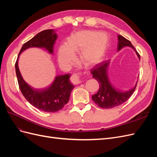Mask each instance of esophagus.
I'll use <instances>...</instances> for the list:
<instances>
[{
	"instance_id": "obj_1",
	"label": "esophagus",
	"mask_w": 157,
	"mask_h": 157,
	"mask_svg": "<svg viewBox=\"0 0 157 157\" xmlns=\"http://www.w3.org/2000/svg\"><path fill=\"white\" fill-rule=\"evenodd\" d=\"M71 80L73 84H77L80 82V75L78 74H73L71 77Z\"/></svg>"
}]
</instances>
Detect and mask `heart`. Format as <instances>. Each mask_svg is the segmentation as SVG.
Returning a JSON list of instances; mask_svg holds the SVG:
<instances>
[{
	"label": "heart",
	"instance_id": "1",
	"mask_svg": "<svg viewBox=\"0 0 157 157\" xmlns=\"http://www.w3.org/2000/svg\"><path fill=\"white\" fill-rule=\"evenodd\" d=\"M107 40L102 33L94 31H82L73 35L68 39L67 46L60 47L58 58L61 63L69 65L75 60V54H79V59L86 66L98 63L105 53Z\"/></svg>",
	"mask_w": 157,
	"mask_h": 157
}]
</instances>
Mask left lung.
I'll return each mask as SVG.
<instances>
[{"label":"left lung","mask_w":157,"mask_h":157,"mask_svg":"<svg viewBox=\"0 0 157 157\" xmlns=\"http://www.w3.org/2000/svg\"><path fill=\"white\" fill-rule=\"evenodd\" d=\"M118 50L119 51L124 46H130L134 48L140 59V56L130 40L122 35H118ZM109 61H104L97 64L92 69L91 74L99 84L98 92L92 96V99L95 103L103 109H111L116 107L124 103L129 99L134 93L137 84L134 88L127 92H121L115 89L109 81L107 73Z\"/></svg>","instance_id":"1"}]
</instances>
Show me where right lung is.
Returning a JSON list of instances; mask_svg holds the SVG:
<instances>
[{
    "label": "right lung",
    "mask_w": 157,
    "mask_h": 157,
    "mask_svg": "<svg viewBox=\"0 0 157 157\" xmlns=\"http://www.w3.org/2000/svg\"><path fill=\"white\" fill-rule=\"evenodd\" d=\"M56 39L57 36L52 29L42 31L23 44L19 55L30 47L45 48L50 53H53V47ZM18 58L16 61L15 68L19 87L23 96L33 106L40 111L53 113L61 110L68 103L71 92L74 88L73 85L69 82L70 75L58 76L48 88L35 89L22 78L18 68Z\"/></svg>",
    "instance_id": "1"
}]
</instances>
